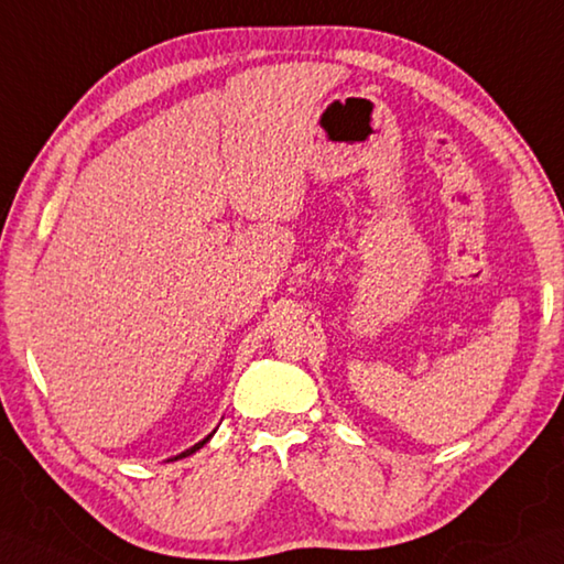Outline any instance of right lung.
<instances>
[{"label":"right lung","instance_id":"1","mask_svg":"<svg viewBox=\"0 0 564 564\" xmlns=\"http://www.w3.org/2000/svg\"><path fill=\"white\" fill-rule=\"evenodd\" d=\"M216 432V430H214ZM214 432H212V435H206L202 442H196L194 444V447H189V449H185V452H182V454H177V456H173V459H170V462H175V459H182V456H189V454H194V452H199L202 447H204V444L208 442V440H212L214 437Z\"/></svg>","mask_w":564,"mask_h":564}]
</instances>
